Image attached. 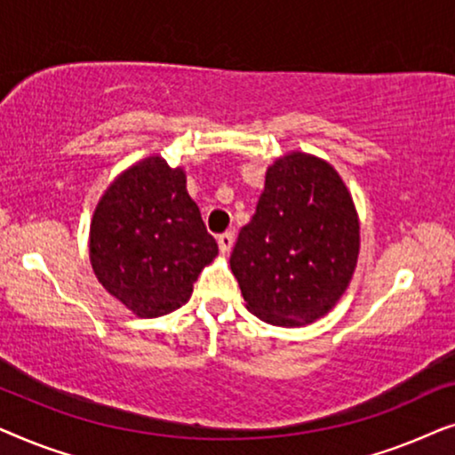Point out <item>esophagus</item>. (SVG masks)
<instances>
[{
  "label": "esophagus",
  "mask_w": 455,
  "mask_h": 455,
  "mask_svg": "<svg viewBox=\"0 0 455 455\" xmlns=\"http://www.w3.org/2000/svg\"><path fill=\"white\" fill-rule=\"evenodd\" d=\"M217 244H220V251H221L223 254L229 252V251H232V246H234V234H232V232L221 234L220 238H217Z\"/></svg>",
  "instance_id": "obj_1"
}]
</instances>
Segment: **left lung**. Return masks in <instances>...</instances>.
I'll list each match as a JSON object with an SVG mask.
<instances>
[{
    "label": "left lung",
    "mask_w": 455,
    "mask_h": 455,
    "mask_svg": "<svg viewBox=\"0 0 455 455\" xmlns=\"http://www.w3.org/2000/svg\"><path fill=\"white\" fill-rule=\"evenodd\" d=\"M360 223L339 173L315 155L269 165L257 213L240 229L229 267L246 308L277 327L325 316L356 269Z\"/></svg>",
    "instance_id": "obj_1"
}]
</instances>
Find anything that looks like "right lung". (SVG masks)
Wrapping results in <instances>:
<instances>
[{
	"label": "right lung",
	"instance_id": "right-lung-1",
	"mask_svg": "<svg viewBox=\"0 0 455 455\" xmlns=\"http://www.w3.org/2000/svg\"><path fill=\"white\" fill-rule=\"evenodd\" d=\"M89 254L99 283L140 319L188 302L217 242L186 190L182 167L159 155L122 172L99 201Z\"/></svg>",
	"mask_w": 455,
	"mask_h": 455
}]
</instances>
